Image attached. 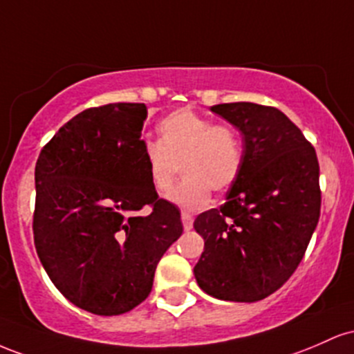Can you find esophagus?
Segmentation results:
<instances>
[{
	"mask_svg": "<svg viewBox=\"0 0 354 354\" xmlns=\"http://www.w3.org/2000/svg\"><path fill=\"white\" fill-rule=\"evenodd\" d=\"M182 224H184V229H185V230L192 229V225H194V217H192V214L182 212Z\"/></svg>",
	"mask_w": 354,
	"mask_h": 354,
	"instance_id": "obj_1",
	"label": "esophagus"
}]
</instances>
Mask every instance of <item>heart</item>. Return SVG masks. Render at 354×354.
<instances>
[{"label": "heart", "instance_id": "heart-1", "mask_svg": "<svg viewBox=\"0 0 354 354\" xmlns=\"http://www.w3.org/2000/svg\"><path fill=\"white\" fill-rule=\"evenodd\" d=\"M160 140L147 142L144 160L150 184L165 194L184 169L185 178L170 201L185 210H201L210 202L212 189L225 192L244 169V140L237 127L216 122L190 109L169 113L158 124Z\"/></svg>", "mask_w": 354, "mask_h": 354}]
</instances>
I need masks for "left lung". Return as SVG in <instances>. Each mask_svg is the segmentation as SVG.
<instances>
[{
    "mask_svg": "<svg viewBox=\"0 0 354 354\" xmlns=\"http://www.w3.org/2000/svg\"><path fill=\"white\" fill-rule=\"evenodd\" d=\"M244 138V169L219 209L198 214L205 245L197 284L224 301L254 303L303 261L321 210L316 150L281 110L237 102L210 106Z\"/></svg>",
    "mask_w": 354,
    "mask_h": 354,
    "instance_id": "obj_1",
    "label": "left lung"
}]
</instances>
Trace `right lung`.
<instances>
[{"label":"right lung","instance_id":"right-lung-1","mask_svg":"<svg viewBox=\"0 0 354 354\" xmlns=\"http://www.w3.org/2000/svg\"><path fill=\"white\" fill-rule=\"evenodd\" d=\"M145 103L83 110L35 167V248L51 283L100 316L150 295L160 257L182 236L180 210L158 197L144 160ZM149 207V214H138Z\"/></svg>","mask_w":354,"mask_h":354}]
</instances>
